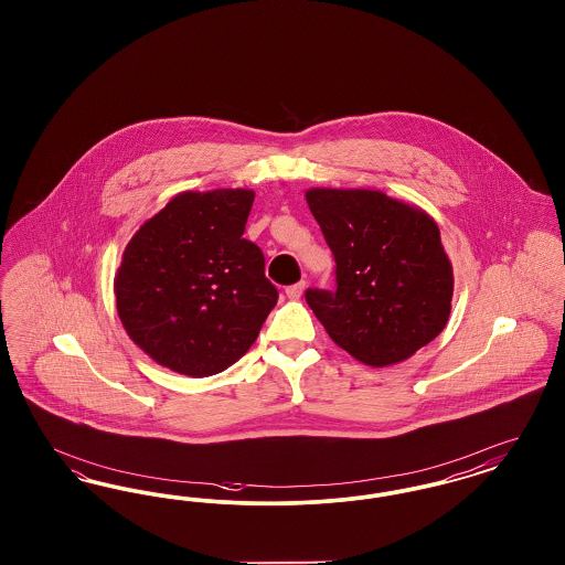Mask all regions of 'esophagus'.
<instances>
[{
    "label": "esophagus",
    "instance_id": "1",
    "mask_svg": "<svg viewBox=\"0 0 565 565\" xmlns=\"http://www.w3.org/2000/svg\"><path fill=\"white\" fill-rule=\"evenodd\" d=\"M305 288H307V284H305V281H298L295 286H288V288H286V295H288V298H292V300H298V298L302 296V292H305Z\"/></svg>",
    "mask_w": 565,
    "mask_h": 565
}]
</instances>
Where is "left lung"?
<instances>
[{
  "label": "left lung",
  "instance_id": "8db88e82",
  "mask_svg": "<svg viewBox=\"0 0 565 565\" xmlns=\"http://www.w3.org/2000/svg\"><path fill=\"white\" fill-rule=\"evenodd\" d=\"M337 263V290H307L330 339L366 366H392L447 326L454 267L430 214L381 190L309 189Z\"/></svg>",
  "mask_w": 565,
  "mask_h": 565
}]
</instances>
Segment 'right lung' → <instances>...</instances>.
<instances>
[{
	"label": "right lung",
	"instance_id": "obj_1",
	"mask_svg": "<svg viewBox=\"0 0 565 565\" xmlns=\"http://www.w3.org/2000/svg\"><path fill=\"white\" fill-rule=\"evenodd\" d=\"M254 190L180 192L127 243L114 277L118 318L173 373L226 371L254 345L277 290L243 239Z\"/></svg>",
	"mask_w": 565,
	"mask_h": 565
}]
</instances>
